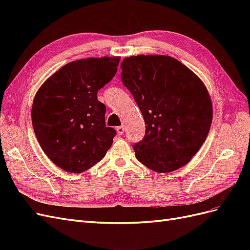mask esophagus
<instances>
[{
  "label": "esophagus",
  "mask_w": 250,
  "mask_h": 250,
  "mask_svg": "<svg viewBox=\"0 0 250 250\" xmlns=\"http://www.w3.org/2000/svg\"><path fill=\"white\" fill-rule=\"evenodd\" d=\"M124 131H125V126H119L118 128H117V132H118V134H120V135H122L123 133H124Z\"/></svg>",
  "instance_id": "esophagus-1"
}]
</instances>
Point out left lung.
I'll return each mask as SVG.
<instances>
[{"label": "left lung", "mask_w": 250, "mask_h": 250, "mask_svg": "<svg viewBox=\"0 0 250 250\" xmlns=\"http://www.w3.org/2000/svg\"><path fill=\"white\" fill-rule=\"evenodd\" d=\"M121 69L146 125L145 137L133 145L135 157L158 173L187 165L206 141L213 119L207 87L170 56L126 57Z\"/></svg>", "instance_id": "left-lung-1"}]
</instances>
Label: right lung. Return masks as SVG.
<instances>
[{
	"label": "right lung",
	"instance_id": "1",
	"mask_svg": "<svg viewBox=\"0 0 250 250\" xmlns=\"http://www.w3.org/2000/svg\"><path fill=\"white\" fill-rule=\"evenodd\" d=\"M120 57L79 59L63 65L35 95L31 116L43 152L59 168L81 173L100 162L117 131L105 124L98 90L117 73Z\"/></svg>",
	"mask_w": 250,
	"mask_h": 250
}]
</instances>
